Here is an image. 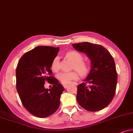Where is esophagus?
I'll return each mask as SVG.
<instances>
[{"instance_id":"1","label":"esophagus","mask_w":133,"mask_h":133,"mask_svg":"<svg viewBox=\"0 0 133 133\" xmlns=\"http://www.w3.org/2000/svg\"><path fill=\"white\" fill-rule=\"evenodd\" d=\"M67 84H63V87H64V88H65V89H66V88H67Z\"/></svg>"}]
</instances>
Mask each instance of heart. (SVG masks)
<instances>
[{"mask_svg":"<svg viewBox=\"0 0 133 133\" xmlns=\"http://www.w3.org/2000/svg\"><path fill=\"white\" fill-rule=\"evenodd\" d=\"M66 57L73 63V69L77 71L81 76L87 75L89 70V67L87 63L83 60V57L81 54L75 50H71L66 54ZM50 68L54 72H57L58 71V57L54 58ZM77 72L76 71H72L69 72H60L57 75V78L63 84H67L70 83L72 81L77 80L79 78V75Z\"/></svg>","mask_w":133,"mask_h":133,"instance_id":"heart-1","label":"heart"}]
</instances>
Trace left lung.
Wrapping results in <instances>:
<instances>
[{
  "label": "left lung",
  "mask_w": 133,
  "mask_h": 133,
  "mask_svg": "<svg viewBox=\"0 0 133 133\" xmlns=\"http://www.w3.org/2000/svg\"><path fill=\"white\" fill-rule=\"evenodd\" d=\"M72 46L85 54L91 61L90 73L77 86L76 100L86 110L99 111L110 104L115 95L117 74L113 58L99 44L83 42Z\"/></svg>",
  "instance_id": "1"
}]
</instances>
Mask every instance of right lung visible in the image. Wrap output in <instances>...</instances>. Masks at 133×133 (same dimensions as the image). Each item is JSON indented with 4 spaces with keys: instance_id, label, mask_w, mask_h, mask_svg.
Segmentation results:
<instances>
[{
    "instance_id": "obj_1",
    "label": "right lung",
    "mask_w": 133,
    "mask_h": 133,
    "mask_svg": "<svg viewBox=\"0 0 133 133\" xmlns=\"http://www.w3.org/2000/svg\"><path fill=\"white\" fill-rule=\"evenodd\" d=\"M59 48L37 46L21 57L16 69V87L22 103L30 113L43 118L59 108L64 87L52 76L50 66ZM47 81L53 85L44 87Z\"/></svg>"
}]
</instances>
